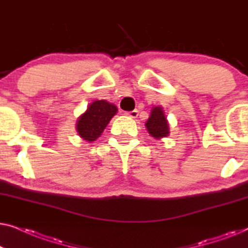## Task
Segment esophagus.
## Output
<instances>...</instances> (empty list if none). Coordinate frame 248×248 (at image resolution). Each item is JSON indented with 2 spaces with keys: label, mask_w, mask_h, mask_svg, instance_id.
<instances>
[{
  "label": "esophagus",
  "mask_w": 248,
  "mask_h": 248,
  "mask_svg": "<svg viewBox=\"0 0 248 248\" xmlns=\"http://www.w3.org/2000/svg\"><path fill=\"white\" fill-rule=\"evenodd\" d=\"M126 115H127V116H130V117H132V118H137V117H138V115H139V111H138L137 109H134V110L127 111V113H126Z\"/></svg>",
  "instance_id": "obj_1"
}]
</instances>
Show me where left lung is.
<instances>
[{"mask_svg":"<svg viewBox=\"0 0 248 248\" xmlns=\"http://www.w3.org/2000/svg\"><path fill=\"white\" fill-rule=\"evenodd\" d=\"M145 127L148 128L151 137H154L155 139L168 137L169 125L167 120H166L164 110H162L161 107L152 108L150 117L148 118L147 123H145Z\"/></svg>","mask_w":248,"mask_h":248,"instance_id":"8db88e82","label":"left lung"}]
</instances>
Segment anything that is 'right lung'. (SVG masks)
Wrapping results in <instances>:
<instances>
[{"instance_id":"add662e5","label":"right lung","mask_w":248,"mask_h":248,"mask_svg":"<svg viewBox=\"0 0 248 248\" xmlns=\"http://www.w3.org/2000/svg\"><path fill=\"white\" fill-rule=\"evenodd\" d=\"M117 113V107L106 100H96L89 105L86 113L77 122V131L83 140L93 142L99 138L111 117Z\"/></svg>"}]
</instances>
